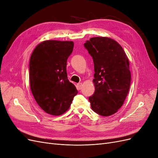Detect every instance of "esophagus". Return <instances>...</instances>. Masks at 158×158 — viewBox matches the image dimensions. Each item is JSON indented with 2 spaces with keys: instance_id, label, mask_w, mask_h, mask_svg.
Wrapping results in <instances>:
<instances>
[{
  "instance_id": "1",
  "label": "esophagus",
  "mask_w": 158,
  "mask_h": 158,
  "mask_svg": "<svg viewBox=\"0 0 158 158\" xmlns=\"http://www.w3.org/2000/svg\"><path fill=\"white\" fill-rule=\"evenodd\" d=\"M82 83H78L76 84V88H77L78 90H80L81 89H82Z\"/></svg>"
}]
</instances>
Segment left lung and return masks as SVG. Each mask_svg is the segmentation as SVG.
I'll return each instance as SVG.
<instances>
[{
  "label": "left lung",
  "instance_id": "1",
  "mask_svg": "<svg viewBox=\"0 0 158 158\" xmlns=\"http://www.w3.org/2000/svg\"><path fill=\"white\" fill-rule=\"evenodd\" d=\"M94 63L95 92L89 97L91 107L107 117L121 107L130 89L129 61L122 47L111 38L95 37L84 44Z\"/></svg>",
  "mask_w": 158,
  "mask_h": 158
}]
</instances>
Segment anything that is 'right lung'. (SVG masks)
Listing matches in <instances>:
<instances>
[{"instance_id": "1", "label": "right lung", "mask_w": 158, "mask_h": 158, "mask_svg": "<svg viewBox=\"0 0 158 158\" xmlns=\"http://www.w3.org/2000/svg\"><path fill=\"white\" fill-rule=\"evenodd\" d=\"M74 48L73 41L48 40L33 50L30 60V82L32 94L47 113H65L78 94L70 82L66 63Z\"/></svg>"}]
</instances>
